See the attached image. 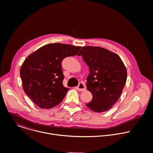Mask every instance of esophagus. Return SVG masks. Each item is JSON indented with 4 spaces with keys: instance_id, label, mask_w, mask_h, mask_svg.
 Returning <instances> with one entry per match:
<instances>
[{
    "instance_id": "1",
    "label": "esophagus",
    "mask_w": 153,
    "mask_h": 153,
    "mask_svg": "<svg viewBox=\"0 0 153 153\" xmlns=\"http://www.w3.org/2000/svg\"><path fill=\"white\" fill-rule=\"evenodd\" d=\"M77 90L79 91H84L86 90L85 85L83 83H80L78 86L77 87Z\"/></svg>"
}]
</instances>
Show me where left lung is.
Here are the masks:
<instances>
[{
	"mask_svg": "<svg viewBox=\"0 0 153 153\" xmlns=\"http://www.w3.org/2000/svg\"><path fill=\"white\" fill-rule=\"evenodd\" d=\"M78 56L89 67L86 87L92 95L87 107L95 112L111 109L120 97L127 80V69L116 53L95 46L82 47Z\"/></svg>",
	"mask_w": 153,
	"mask_h": 153,
	"instance_id": "1",
	"label": "left lung"
}]
</instances>
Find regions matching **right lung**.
I'll list each match as a JSON object with an SVG mask.
<instances>
[{
	"label": "right lung",
	"mask_w": 153,
	"mask_h": 153,
	"mask_svg": "<svg viewBox=\"0 0 153 153\" xmlns=\"http://www.w3.org/2000/svg\"><path fill=\"white\" fill-rule=\"evenodd\" d=\"M81 47L61 43L46 44L30 54L22 64L20 74L25 92L42 109L59 105L69 88L63 85L61 62L77 55Z\"/></svg>",
	"instance_id": "1"
}]
</instances>
